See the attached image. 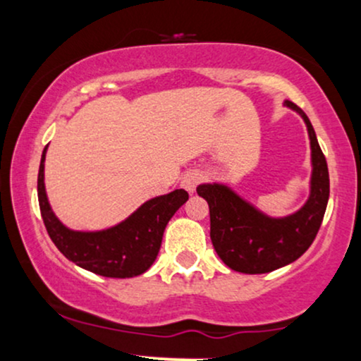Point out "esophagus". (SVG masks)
Instances as JSON below:
<instances>
[{
    "instance_id": "obj_1",
    "label": "esophagus",
    "mask_w": 361,
    "mask_h": 361,
    "mask_svg": "<svg viewBox=\"0 0 361 361\" xmlns=\"http://www.w3.org/2000/svg\"><path fill=\"white\" fill-rule=\"evenodd\" d=\"M202 181V175L198 171H186L183 176H181V186L186 190V192L193 193L197 185Z\"/></svg>"
}]
</instances>
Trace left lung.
Masks as SVG:
<instances>
[{"mask_svg":"<svg viewBox=\"0 0 361 361\" xmlns=\"http://www.w3.org/2000/svg\"><path fill=\"white\" fill-rule=\"evenodd\" d=\"M283 105L304 118L310 140V193L297 212L270 217L227 185L197 186L209 204L210 239L219 258L231 270L247 275L279 270L299 259L316 239L329 200V171L312 123L295 103L285 100Z\"/></svg>","mask_w":361,"mask_h":361,"instance_id":"left-lung-1","label":"left lung"}]
</instances>
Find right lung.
Instances as JSON below:
<instances>
[{
    "label": "right lung",
    "instance_id": "add662e5",
    "mask_svg": "<svg viewBox=\"0 0 361 361\" xmlns=\"http://www.w3.org/2000/svg\"><path fill=\"white\" fill-rule=\"evenodd\" d=\"M45 146L40 159L39 205L45 229L57 250L78 267L109 279H132L142 275L154 263L169 219L188 200L185 190L151 198L126 221L103 231H73L66 227L49 204L44 183Z\"/></svg>",
    "mask_w": 361,
    "mask_h": 361
}]
</instances>
